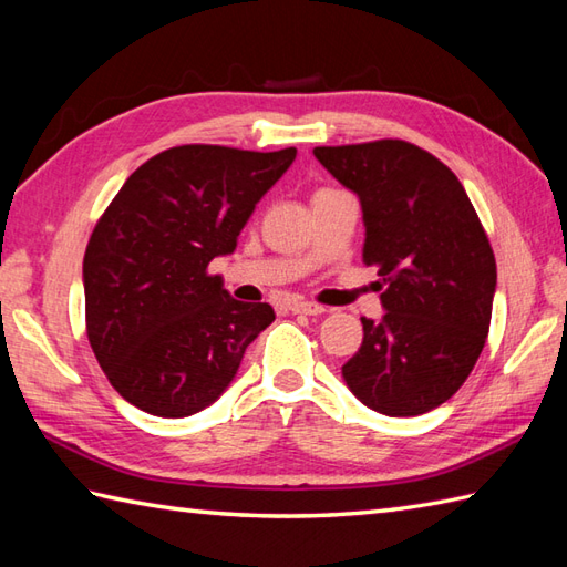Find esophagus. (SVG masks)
I'll return each mask as SVG.
<instances>
[{
    "instance_id": "obj_1",
    "label": "esophagus",
    "mask_w": 567,
    "mask_h": 567,
    "mask_svg": "<svg viewBox=\"0 0 567 567\" xmlns=\"http://www.w3.org/2000/svg\"><path fill=\"white\" fill-rule=\"evenodd\" d=\"M290 311H295V315L317 317V315H323V311H327V307L315 305V302H302V299H295V302H290Z\"/></svg>"
}]
</instances>
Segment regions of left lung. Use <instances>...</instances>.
I'll use <instances>...</instances> for the list:
<instances>
[{
	"label": "left lung",
	"mask_w": 567,
	"mask_h": 567,
	"mask_svg": "<svg viewBox=\"0 0 567 567\" xmlns=\"http://www.w3.org/2000/svg\"><path fill=\"white\" fill-rule=\"evenodd\" d=\"M317 161L363 207L365 265L384 315L363 321L343 380L365 406L419 416L461 390L483 353L497 262L449 165L400 138L319 146Z\"/></svg>",
	"instance_id": "obj_1"
}]
</instances>
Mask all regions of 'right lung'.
Here are the masks:
<instances>
[{"instance_id": "obj_1", "label": "right lung", "mask_w": 567, "mask_h": 567, "mask_svg": "<svg viewBox=\"0 0 567 567\" xmlns=\"http://www.w3.org/2000/svg\"><path fill=\"white\" fill-rule=\"evenodd\" d=\"M297 148H167L118 189L82 262L94 358L126 402L153 416L202 412L236 378L246 348L275 321L244 305L209 262L236 248L260 197Z\"/></svg>"}]
</instances>
